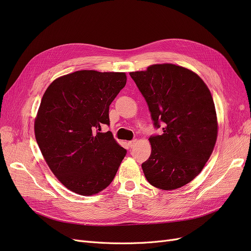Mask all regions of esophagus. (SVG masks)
<instances>
[{
    "label": "esophagus",
    "instance_id": "esophagus-1",
    "mask_svg": "<svg viewBox=\"0 0 251 251\" xmlns=\"http://www.w3.org/2000/svg\"><path fill=\"white\" fill-rule=\"evenodd\" d=\"M137 139H133V140H131V141H128V146H130L131 148H134L135 147V144L137 143Z\"/></svg>",
    "mask_w": 251,
    "mask_h": 251
}]
</instances>
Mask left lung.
Masks as SVG:
<instances>
[{
	"label": "left lung",
	"instance_id": "8db88e82",
	"mask_svg": "<svg viewBox=\"0 0 251 251\" xmlns=\"http://www.w3.org/2000/svg\"><path fill=\"white\" fill-rule=\"evenodd\" d=\"M156 128L151 153L141 164L153 186L170 191L196 178L214 151L218 123L210 91L193 71L173 64L131 72Z\"/></svg>",
	"mask_w": 251,
	"mask_h": 251
}]
</instances>
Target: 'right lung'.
<instances>
[{
  "instance_id": "right-lung-1",
  "label": "right lung",
  "mask_w": 251,
  "mask_h": 251,
  "mask_svg": "<svg viewBox=\"0 0 251 251\" xmlns=\"http://www.w3.org/2000/svg\"><path fill=\"white\" fill-rule=\"evenodd\" d=\"M126 83L124 72L81 70L53 81L34 123L48 166L70 191L82 196L109 186L126 154L111 132L109 108Z\"/></svg>"
}]
</instances>
